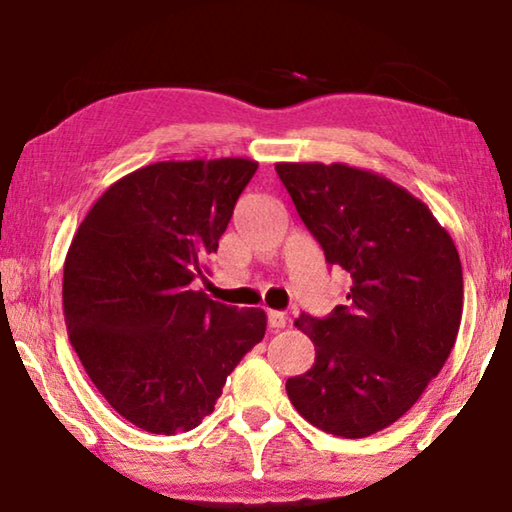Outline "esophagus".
<instances>
[{
  "label": "esophagus",
  "instance_id": "1",
  "mask_svg": "<svg viewBox=\"0 0 512 512\" xmlns=\"http://www.w3.org/2000/svg\"><path fill=\"white\" fill-rule=\"evenodd\" d=\"M268 327L277 332V329H284L287 327V316L282 314V311H268Z\"/></svg>",
  "mask_w": 512,
  "mask_h": 512
}]
</instances>
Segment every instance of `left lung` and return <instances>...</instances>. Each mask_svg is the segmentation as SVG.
<instances>
[{
    "instance_id": "8db88e82",
    "label": "left lung",
    "mask_w": 512,
    "mask_h": 512,
    "mask_svg": "<svg viewBox=\"0 0 512 512\" xmlns=\"http://www.w3.org/2000/svg\"><path fill=\"white\" fill-rule=\"evenodd\" d=\"M329 266L350 275L348 302L296 327L316 348L287 381L314 427L366 438L391 427L445 366L463 314V268L449 232L404 187L343 162H277Z\"/></svg>"
}]
</instances>
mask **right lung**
Listing matches in <instances>:
<instances>
[{
	"mask_svg": "<svg viewBox=\"0 0 512 512\" xmlns=\"http://www.w3.org/2000/svg\"><path fill=\"white\" fill-rule=\"evenodd\" d=\"M255 171L248 158L155 162L110 185L76 230L63 268L69 341L135 427L164 436L198 427L264 339L262 309L192 287Z\"/></svg>",
	"mask_w": 512,
	"mask_h": 512,
	"instance_id": "right-lung-1",
	"label": "right lung"
}]
</instances>
